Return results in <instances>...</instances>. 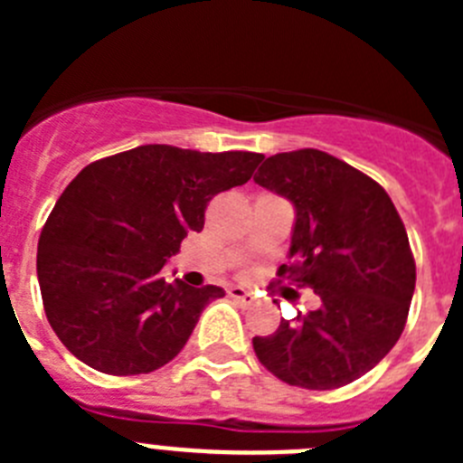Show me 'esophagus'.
Instances as JSON below:
<instances>
[{
	"label": "esophagus",
	"mask_w": 463,
	"mask_h": 463,
	"mask_svg": "<svg viewBox=\"0 0 463 463\" xmlns=\"http://www.w3.org/2000/svg\"><path fill=\"white\" fill-rule=\"evenodd\" d=\"M229 297L236 298V301H241V304H245V306H250L252 301H255V297H252V294L243 288H232L229 289Z\"/></svg>",
	"instance_id": "obj_1"
}]
</instances>
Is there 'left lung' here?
<instances>
[{
    "mask_svg": "<svg viewBox=\"0 0 463 463\" xmlns=\"http://www.w3.org/2000/svg\"><path fill=\"white\" fill-rule=\"evenodd\" d=\"M255 183L297 211L294 264L278 273L322 298L317 310L252 338L257 359L304 390H336L362 378L396 345L415 292V260L390 194L315 148L271 155Z\"/></svg>",
    "mask_w": 463,
    "mask_h": 463,
    "instance_id": "1",
    "label": "left lung"
}]
</instances>
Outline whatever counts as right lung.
Listing matches in <instances>:
<instances>
[{"label": "right lung", "instance_id": "right-lung-1", "mask_svg": "<svg viewBox=\"0 0 463 463\" xmlns=\"http://www.w3.org/2000/svg\"><path fill=\"white\" fill-rule=\"evenodd\" d=\"M264 155L138 146L67 185L36 250L43 310L73 357L109 375L150 373L185 347L222 288L159 276L213 196L250 181Z\"/></svg>", "mask_w": 463, "mask_h": 463}]
</instances>
